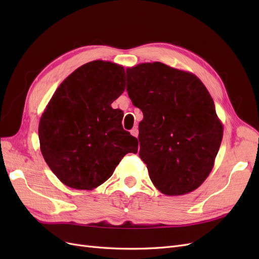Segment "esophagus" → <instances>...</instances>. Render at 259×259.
<instances>
[{"label": "esophagus", "mask_w": 259, "mask_h": 259, "mask_svg": "<svg viewBox=\"0 0 259 259\" xmlns=\"http://www.w3.org/2000/svg\"><path fill=\"white\" fill-rule=\"evenodd\" d=\"M131 134H132L133 136H135V137L138 136V128H137V126L133 127V128L131 130Z\"/></svg>", "instance_id": "1"}]
</instances>
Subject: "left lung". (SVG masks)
<instances>
[{"mask_svg":"<svg viewBox=\"0 0 259 259\" xmlns=\"http://www.w3.org/2000/svg\"><path fill=\"white\" fill-rule=\"evenodd\" d=\"M126 91L143 111L139 156L167 195L197 189L211 168L223 139L214 101L197 76L162 62L126 69Z\"/></svg>","mask_w":259,"mask_h":259,"instance_id":"left-lung-1","label":"left lung"}]
</instances>
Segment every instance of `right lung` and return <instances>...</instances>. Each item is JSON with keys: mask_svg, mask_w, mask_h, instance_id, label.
I'll list each match as a JSON object with an SVG mask.
<instances>
[{"mask_svg": "<svg viewBox=\"0 0 259 259\" xmlns=\"http://www.w3.org/2000/svg\"><path fill=\"white\" fill-rule=\"evenodd\" d=\"M124 68L95 60L60 84L41 116L38 139L45 162L61 183L91 190L111 177L138 140L122 126L111 104L124 92Z\"/></svg>", "mask_w": 259, "mask_h": 259, "instance_id": "1", "label": "right lung"}]
</instances>
